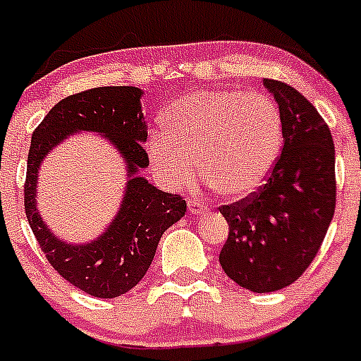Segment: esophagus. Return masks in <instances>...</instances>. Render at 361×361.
Here are the masks:
<instances>
[{"label": "esophagus", "mask_w": 361, "mask_h": 361, "mask_svg": "<svg viewBox=\"0 0 361 361\" xmlns=\"http://www.w3.org/2000/svg\"><path fill=\"white\" fill-rule=\"evenodd\" d=\"M188 210H190V214H203L207 210V203H203L197 197H190L188 200Z\"/></svg>", "instance_id": "esophagus-1"}]
</instances>
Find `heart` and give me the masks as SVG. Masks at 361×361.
<instances>
[{"instance_id":"heart-1","label":"heart","mask_w":361,"mask_h":361,"mask_svg":"<svg viewBox=\"0 0 361 361\" xmlns=\"http://www.w3.org/2000/svg\"><path fill=\"white\" fill-rule=\"evenodd\" d=\"M161 135L147 142L154 169L174 187L196 176L224 197L257 190L278 160L283 117L264 94L200 90L178 97L165 109Z\"/></svg>"}]
</instances>
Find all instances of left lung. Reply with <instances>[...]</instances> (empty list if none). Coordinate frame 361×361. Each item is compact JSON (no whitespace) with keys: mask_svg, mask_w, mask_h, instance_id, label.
Returning a JSON list of instances; mask_svg holds the SVG:
<instances>
[{"mask_svg":"<svg viewBox=\"0 0 361 361\" xmlns=\"http://www.w3.org/2000/svg\"><path fill=\"white\" fill-rule=\"evenodd\" d=\"M283 117V149L257 192L219 212L228 238L222 269L257 294L288 287L317 257L336 204L335 146L329 126L301 92L264 80Z\"/></svg>","mask_w":361,"mask_h":361,"instance_id":"obj_1","label":"left lung"}]
</instances>
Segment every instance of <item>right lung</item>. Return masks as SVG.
Listing matches in <instances>:
<instances>
[{
  "mask_svg": "<svg viewBox=\"0 0 361 361\" xmlns=\"http://www.w3.org/2000/svg\"><path fill=\"white\" fill-rule=\"evenodd\" d=\"M137 87H97L67 96L35 128L25 181V210L33 235L51 267L66 281L94 298H117L137 285L149 269L161 235L187 212L180 194L158 190L137 171L149 165L147 139ZM104 133L123 153L130 173L127 196L116 221L85 246L60 243L45 230L35 207L36 171L42 158L69 133Z\"/></svg>",
  "mask_w": 361,
  "mask_h": 361,
  "instance_id": "add662e5",
  "label": "right lung"
}]
</instances>
